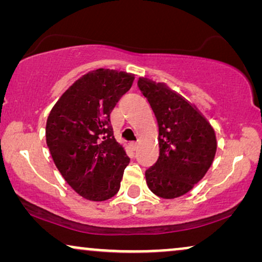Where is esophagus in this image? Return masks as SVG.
<instances>
[{
	"mask_svg": "<svg viewBox=\"0 0 262 262\" xmlns=\"http://www.w3.org/2000/svg\"><path fill=\"white\" fill-rule=\"evenodd\" d=\"M128 146H130V149L136 150V149H137V142H131V143H128Z\"/></svg>",
	"mask_w": 262,
	"mask_h": 262,
	"instance_id": "esophagus-1",
	"label": "esophagus"
}]
</instances>
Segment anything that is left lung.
Returning <instances> with one entry per match:
<instances>
[{
  "label": "left lung",
  "instance_id": "obj_1",
  "mask_svg": "<svg viewBox=\"0 0 262 262\" xmlns=\"http://www.w3.org/2000/svg\"><path fill=\"white\" fill-rule=\"evenodd\" d=\"M137 84L159 125L160 155L145 171L146 184L161 198H178L191 191L212 164L214 130L194 105L164 83L142 77Z\"/></svg>",
  "mask_w": 262,
  "mask_h": 262
}]
</instances>
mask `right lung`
Here are the masks:
<instances>
[{
  "label": "right lung",
  "instance_id": "right-lung-1",
  "mask_svg": "<svg viewBox=\"0 0 262 262\" xmlns=\"http://www.w3.org/2000/svg\"><path fill=\"white\" fill-rule=\"evenodd\" d=\"M134 80L124 71H89L64 92L49 114L46 144L53 162L85 199L103 202L119 191L130 159L114 138L110 116Z\"/></svg>",
  "mask_w": 262,
  "mask_h": 262
}]
</instances>
